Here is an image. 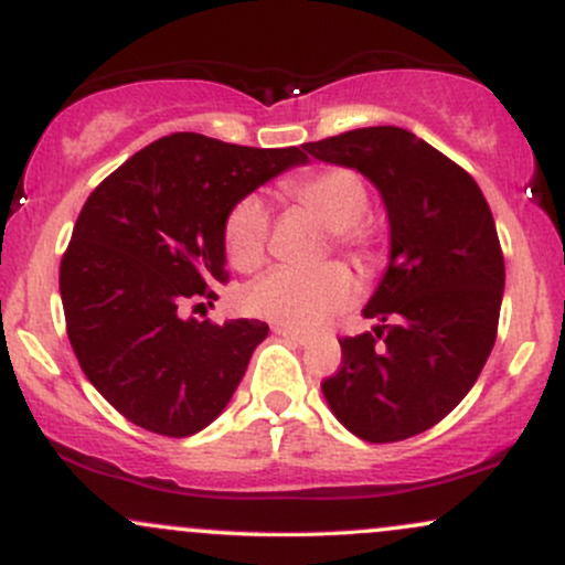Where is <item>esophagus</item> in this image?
Wrapping results in <instances>:
<instances>
[{
  "label": "esophagus",
  "mask_w": 565,
  "mask_h": 565,
  "mask_svg": "<svg viewBox=\"0 0 565 565\" xmlns=\"http://www.w3.org/2000/svg\"><path fill=\"white\" fill-rule=\"evenodd\" d=\"M274 332L278 334V337H284V340H291V342H297V345H308L310 342V334H305V332H297V329H289V327H274Z\"/></svg>",
  "instance_id": "1"
}]
</instances>
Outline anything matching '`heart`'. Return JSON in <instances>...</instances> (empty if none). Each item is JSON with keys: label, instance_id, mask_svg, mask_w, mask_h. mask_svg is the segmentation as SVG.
I'll return each instance as SVG.
<instances>
[{"label": "heart", "instance_id": "obj_1", "mask_svg": "<svg viewBox=\"0 0 565 565\" xmlns=\"http://www.w3.org/2000/svg\"><path fill=\"white\" fill-rule=\"evenodd\" d=\"M281 191L329 231L334 249L345 252L350 260L361 268L380 260V236L364 217L369 191L359 172L340 164L316 167L284 180ZM268 236L270 215L265 201L260 196L238 199L223 223V246L233 268L242 274L263 268L268 257ZM353 295L355 281L350 270L340 263H329L316 270L278 268L252 284L244 302L252 316L305 332L340 313Z\"/></svg>", "mask_w": 565, "mask_h": 565}]
</instances>
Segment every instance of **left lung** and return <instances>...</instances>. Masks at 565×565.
Wrapping results in <instances>:
<instances>
[{
	"label": "left lung",
	"instance_id": "left-lung-1",
	"mask_svg": "<svg viewBox=\"0 0 565 565\" xmlns=\"http://www.w3.org/2000/svg\"><path fill=\"white\" fill-rule=\"evenodd\" d=\"M302 148L366 174L391 217V265L364 308L380 327L342 337L323 398L369 444L419 436L468 395L494 348L504 289L494 217L476 180L408 129H350Z\"/></svg>",
	"mask_w": 565,
	"mask_h": 565
}]
</instances>
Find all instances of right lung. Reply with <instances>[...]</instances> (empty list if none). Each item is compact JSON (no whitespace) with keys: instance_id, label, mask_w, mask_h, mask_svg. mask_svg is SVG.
Here are the masks:
<instances>
[{"instance_id":"add662e5","label":"right lung","mask_w":565,"mask_h":565,"mask_svg":"<svg viewBox=\"0 0 565 565\" xmlns=\"http://www.w3.org/2000/svg\"><path fill=\"white\" fill-rule=\"evenodd\" d=\"M300 148L174 132L129 157L84 201L61 260L66 332L82 372L121 417L185 438L223 412L268 323L183 319L228 281L223 223Z\"/></svg>"}]
</instances>
